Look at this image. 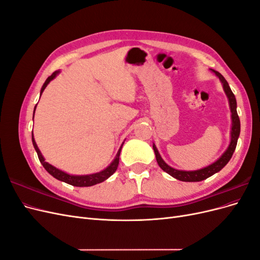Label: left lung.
<instances>
[{"mask_svg":"<svg viewBox=\"0 0 260 260\" xmlns=\"http://www.w3.org/2000/svg\"><path fill=\"white\" fill-rule=\"evenodd\" d=\"M216 74V76L219 78V80L221 81L223 90L225 95L229 100V105H230V111H231V118H232V127H231V141L230 144L228 146V148L225 149V152L221 155L220 158H218L215 162H212L209 166L202 168L199 170H193V171H185V170H178L172 168L170 166L164 161V159L161 158L160 154L157 151V148L155 146V144H153V149L155 152V156H156V160L158 162L159 167L165 171L167 172L168 175H170L171 177H174L180 181H184V182H198V181H202L205 180L209 177H211L212 175H215L216 172L221 170L225 165L229 162V160L231 159V157L235 151V147H237L238 144V139L240 137V131H241V123H240V118L237 112V100H235V96L233 92L231 91L229 83L226 82V80L223 78V76L216 72V70H212Z\"/></svg>","mask_w":260,"mask_h":260,"instance_id":"left-lung-1","label":"left lung"}]
</instances>
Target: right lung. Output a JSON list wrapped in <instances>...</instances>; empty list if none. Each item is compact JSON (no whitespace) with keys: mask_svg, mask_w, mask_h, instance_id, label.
<instances>
[{"mask_svg":"<svg viewBox=\"0 0 260 260\" xmlns=\"http://www.w3.org/2000/svg\"><path fill=\"white\" fill-rule=\"evenodd\" d=\"M59 74V70H56V72H54L48 79L45 80L44 84L42 85L41 88V92L40 94H42V92L44 91V89L46 88V85H48L55 77H56L57 75ZM37 107V106H36ZM36 107H35V111H36ZM32 144L35 146V149L36 152L38 154V157H39V160H40V162L43 165V167L45 168V170L49 172V174L51 176H53L55 179H57L59 181H62V182H66L68 184H72L74 186H92V185H95L98 183H101L103 182V181H105L106 179H108L109 177H111L114 172L117 170V167H118V164H119V156H120V152H121V147L123 145V143L121 144L120 148L118 149V153L115 157V159L111 162V165L107 168H105L104 170H102L100 172H96V174H92V175H85V176H73V175H68L66 174V172L61 171L59 169H57L56 167L52 166V165H50L49 162H46L44 157L42 156L40 149H39L36 141H35V138H34V132H32Z\"/></svg>","mask_w":260,"mask_h":260,"instance_id":"obj_1","label":"right lung"}]
</instances>
